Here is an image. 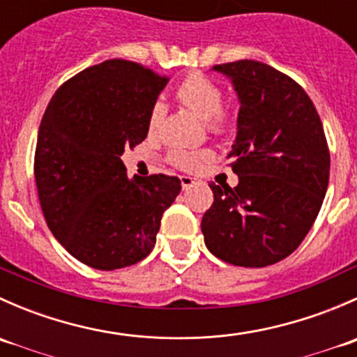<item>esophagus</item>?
I'll return each instance as SVG.
<instances>
[{"mask_svg":"<svg viewBox=\"0 0 357 357\" xmlns=\"http://www.w3.org/2000/svg\"><path fill=\"white\" fill-rule=\"evenodd\" d=\"M199 181V179H195V178H190V176H181V186L185 190H188L190 186L192 185H195V183Z\"/></svg>","mask_w":357,"mask_h":357,"instance_id":"obj_1","label":"esophagus"}]
</instances>
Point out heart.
Wrapping results in <instances>:
<instances>
[{
	"label": "heart",
	"instance_id": "b5f03b06",
	"mask_svg": "<svg viewBox=\"0 0 357 357\" xmlns=\"http://www.w3.org/2000/svg\"><path fill=\"white\" fill-rule=\"evenodd\" d=\"M176 96L185 107H188L193 114H197L202 121H207L211 131L219 132L228 126V114L221 109L222 91L214 81L204 77L200 74L188 75L176 89ZM164 117V105L155 103L149 115V132L155 135L160 128ZM172 162L183 169L199 167L200 162L207 158V153L186 152V150H174L171 153Z\"/></svg>",
	"mask_w": 357,
	"mask_h": 357
}]
</instances>
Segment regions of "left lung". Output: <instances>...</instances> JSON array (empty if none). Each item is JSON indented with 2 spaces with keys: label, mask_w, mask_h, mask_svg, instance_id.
<instances>
[{
  "label": "left lung",
  "mask_w": 357,
  "mask_h": 357,
  "mask_svg": "<svg viewBox=\"0 0 357 357\" xmlns=\"http://www.w3.org/2000/svg\"><path fill=\"white\" fill-rule=\"evenodd\" d=\"M238 96L228 158L238 185L211 183L214 204L202 218L215 257L264 268L289 257L311 229L330 178L321 119L289 75L254 60L212 67Z\"/></svg>",
  "instance_id": "1"
}]
</instances>
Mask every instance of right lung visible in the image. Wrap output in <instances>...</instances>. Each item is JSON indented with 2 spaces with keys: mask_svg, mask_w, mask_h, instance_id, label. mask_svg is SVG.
Returning <instances> with one entry per match:
<instances>
[{
  "mask_svg": "<svg viewBox=\"0 0 357 357\" xmlns=\"http://www.w3.org/2000/svg\"><path fill=\"white\" fill-rule=\"evenodd\" d=\"M167 79L107 60L60 86L38 132L34 178L50 231L72 257L102 271L145 259L162 214L181 192L174 176L128 178L121 155L149 135Z\"/></svg>",
  "mask_w": 357,
  "mask_h": 357,
  "instance_id": "1",
  "label": "right lung"
}]
</instances>
